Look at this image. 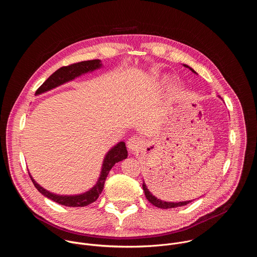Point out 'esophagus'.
Returning <instances> with one entry per match:
<instances>
[{"instance_id": "esophagus-1", "label": "esophagus", "mask_w": 257, "mask_h": 257, "mask_svg": "<svg viewBox=\"0 0 257 257\" xmlns=\"http://www.w3.org/2000/svg\"><path fill=\"white\" fill-rule=\"evenodd\" d=\"M141 146H142V140L136 136L129 138V140L127 142V148H128L129 152L132 154L138 153L141 149Z\"/></svg>"}]
</instances>
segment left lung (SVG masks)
<instances>
[{
    "instance_id": "left-lung-1",
    "label": "left lung",
    "mask_w": 257,
    "mask_h": 257,
    "mask_svg": "<svg viewBox=\"0 0 257 257\" xmlns=\"http://www.w3.org/2000/svg\"><path fill=\"white\" fill-rule=\"evenodd\" d=\"M186 68H189L193 73H195V74H197V73L191 68L189 67L188 65L184 64L183 65ZM219 98H221V96H218ZM142 188H143V191H144V194H145V197L146 199H148L152 204H154L155 206L159 207V208H164V209H167V208H174V207H179V206H184V205H187L188 203L192 202V200H187V201H178V202H173V201H165V200H162L158 197H156L155 195H153V193L148 189V186H146V184L143 181V184H142Z\"/></svg>"
}]
</instances>
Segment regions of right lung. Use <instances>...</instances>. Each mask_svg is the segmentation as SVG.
<instances>
[{
	"instance_id": "1",
	"label": "right lung",
	"mask_w": 257,
	"mask_h": 257,
	"mask_svg": "<svg viewBox=\"0 0 257 257\" xmlns=\"http://www.w3.org/2000/svg\"><path fill=\"white\" fill-rule=\"evenodd\" d=\"M102 67L100 60H91V61H84L79 62L76 64H72L66 67H62L58 69L53 74L40 86V88L36 90L35 95L42 94L44 92H47L53 88H56L64 83H67L69 81L74 80L75 78L86 74V73L93 72L94 70L100 69ZM128 157V152L126 149V144L124 141L118 142L116 145L109 150L102 161L101 171L99 174V177L95 183V185L90 188L89 190L76 195H60L53 192L48 191L44 187H42L40 184L36 183V181L32 178V176L29 173V177L33 183L35 188L38 189L44 196L50 198L51 200L70 207H82L86 206L92 202H94L99 194L101 193L103 189L104 182L106 179V176L108 175V172L114 167L116 163H119L123 160H125Z\"/></svg>"
}]
</instances>
